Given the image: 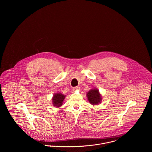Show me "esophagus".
Segmentation results:
<instances>
[{"mask_svg": "<svg viewBox=\"0 0 152 152\" xmlns=\"http://www.w3.org/2000/svg\"><path fill=\"white\" fill-rule=\"evenodd\" d=\"M80 87H74L73 88V91H77V90H79L80 89Z\"/></svg>", "mask_w": 152, "mask_h": 152, "instance_id": "obj_1", "label": "esophagus"}]
</instances>
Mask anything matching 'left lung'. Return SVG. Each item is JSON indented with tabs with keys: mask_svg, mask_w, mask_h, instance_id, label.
Listing matches in <instances>:
<instances>
[{
	"mask_svg": "<svg viewBox=\"0 0 152 152\" xmlns=\"http://www.w3.org/2000/svg\"><path fill=\"white\" fill-rule=\"evenodd\" d=\"M87 96L88 101L92 105H96L101 102V95L99 92V90L97 89L94 88L89 90L87 92Z\"/></svg>",
	"mask_w": 152,
	"mask_h": 152,
	"instance_id": "1",
	"label": "left lung"
}]
</instances>
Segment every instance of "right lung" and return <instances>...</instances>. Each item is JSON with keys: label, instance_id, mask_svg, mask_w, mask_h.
<instances>
[{"label": "right lung", "instance_id": "obj_1", "mask_svg": "<svg viewBox=\"0 0 152 152\" xmlns=\"http://www.w3.org/2000/svg\"><path fill=\"white\" fill-rule=\"evenodd\" d=\"M65 98V95L62 94L61 93L54 94L52 98V102H53V105L57 108L61 107Z\"/></svg>", "mask_w": 152, "mask_h": 152}]
</instances>
